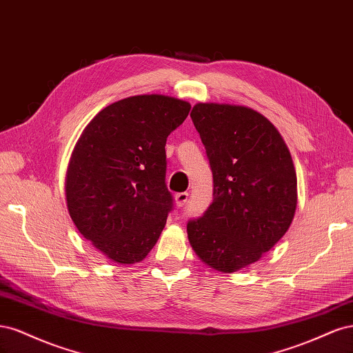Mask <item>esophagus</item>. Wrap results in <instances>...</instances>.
<instances>
[{
  "mask_svg": "<svg viewBox=\"0 0 353 353\" xmlns=\"http://www.w3.org/2000/svg\"><path fill=\"white\" fill-rule=\"evenodd\" d=\"M188 197H190V194L187 193V191H184V193H176V194H175V201H176V205H178L179 208L185 206V205H187V201H188Z\"/></svg>",
  "mask_w": 353,
  "mask_h": 353,
  "instance_id": "34e87169",
  "label": "esophagus"
}]
</instances>
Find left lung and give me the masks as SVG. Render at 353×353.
<instances>
[{
	"instance_id": "left-lung-1",
	"label": "left lung",
	"mask_w": 353,
	"mask_h": 353,
	"mask_svg": "<svg viewBox=\"0 0 353 353\" xmlns=\"http://www.w3.org/2000/svg\"><path fill=\"white\" fill-rule=\"evenodd\" d=\"M190 116L209 159L213 200L188 221V240L210 268L234 272L259 261L290 227L293 160L276 128L244 105L199 103Z\"/></svg>"
}]
</instances>
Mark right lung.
Masks as SVG:
<instances>
[{
  "label": "right lung",
  "mask_w": 353,
  "mask_h": 353,
  "mask_svg": "<svg viewBox=\"0 0 353 353\" xmlns=\"http://www.w3.org/2000/svg\"><path fill=\"white\" fill-rule=\"evenodd\" d=\"M191 105L135 95L103 109L72 153L66 199L82 236L113 262H141L163 231L174 196L166 185V138Z\"/></svg>",
  "instance_id": "right-lung-1"
}]
</instances>
